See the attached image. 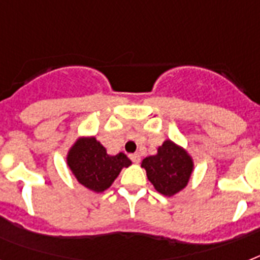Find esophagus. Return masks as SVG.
I'll return each mask as SVG.
<instances>
[{
    "instance_id": "esophagus-1",
    "label": "esophagus",
    "mask_w": 260,
    "mask_h": 260,
    "mask_svg": "<svg viewBox=\"0 0 260 260\" xmlns=\"http://www.w3.org/2000/svg\"><path fill=\"white\" fill-rule=\"evenodd\" d=\"M129 158H131V160H132V162H134V163H139V162H140V155H139L138 152H136V154H131Z\"/></svg>"
}]
</instances>
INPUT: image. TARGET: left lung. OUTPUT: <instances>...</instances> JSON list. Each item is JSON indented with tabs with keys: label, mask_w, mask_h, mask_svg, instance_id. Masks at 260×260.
<instances>
[{
	"label": "left lung",
	"mask_w": 260,
	"mask_h": 260,
	"mask_svg": "<svg viewBox=\"0 0 260 260\" xmlns=\"http://www.w3.org/2000/svg\"><path fill=\"white\" fill-rule=\"evenodd\" d=\"M147 177L154 187L163 196H174L189 182L193 171V160L187 152L171 140H166L158 148V154L142 162Z\"/></svg>",
	"instance_id": "1"
}]
</instances>
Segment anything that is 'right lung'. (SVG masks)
I'll use <instances>...</instances> for the list:
<instances>
[{
	"label": "right lung",
	"instance_id": "obj_1",
	"mask_svg": "<svg viewBox=\"0 0 260 260\" xmlns=\"http://www.w3.org/2000/svg\"><path fill=\"white\" fill-rule=\"evenodd\" d=\"M67 163L79 183L95 193L108 189L122 167L131 166L125 154L108 155L105 147L95 138L77 140L69 152Z\"/></svg>",
	"mask_w": 260,
	"mask_h": 260
}]
</instances>
